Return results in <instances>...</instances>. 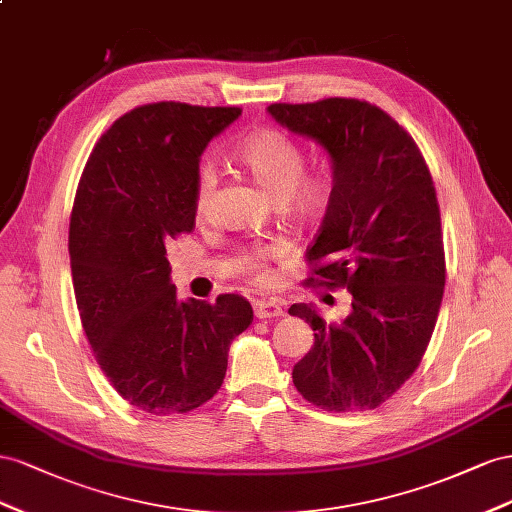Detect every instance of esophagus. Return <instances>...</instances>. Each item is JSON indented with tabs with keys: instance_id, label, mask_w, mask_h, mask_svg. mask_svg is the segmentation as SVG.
I'll return each instance as SVG.
<instances>
[{
	"instance_id": "1",
	"label": "esophagus",
	"mask_w": 512,
	"mask_h": 512,
	"mask_svg": "<svg viewBox=\"0 0 512 512\" xmlns=\"http://www.w3.org/2000/svg\"><path fill=\"white\" fill-rule=\"evenodd\" d=\"M283 315V306L276 300H259L255 302V317L257 319H274Z\"/></svg>"
}]
</instances>
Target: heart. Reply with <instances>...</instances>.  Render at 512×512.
Masks as SVG:
<instances>
[{
    "mask_svg": "<svg viewBox=\"0 0 512 512\" xmlns=\"http://www.w3.org/2000/svg\"><path fill=\"white\" fill-rule=\"evenodd\" d=\"M242 165L253 173V178L264 191L281 201L287 214L300 221H315L326 212L332 197V180L326 173L304 175L306 158L298 145L276 130H264L246 139L240 148ZM216 191V169L210 160L197 167L195 182V212L206 214L212 206ZM283 253L281 246H255L240 255V266L257 283L268 281V261Z\"/></svg>",
    "mask_w": 512,
    "mask_h": 512,
    "instance_id": "b5f03b06",
    "label": "heart"
}]
</instances>
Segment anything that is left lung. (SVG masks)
Returning a JSON list of instances; mask_svg holds the SVG:
<instances>
[{
	"label": "left lung",
	"instance_id": "obj_1",
	"mask_svg": "<svg viewBox=\"0 0 512 512\" xmlns=\"http://www.w3.org/2000/svg\"><path fill=\"white\" fill-rule=\"evenodd\" d=\"M268 113L330 156L332 197L306 251L309 283L352 294V313L339 324H326L311 304H291L315 332L291 371L294 386L321 410H375L418 369L444 296L429 167L410 133L367 100L274 102Z\"/></svg>",
	"mask_w": 512,
	"mask_h": 512
}]
</instances>
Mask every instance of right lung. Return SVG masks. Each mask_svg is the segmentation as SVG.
I'll return each instance as SVG.
<instances>
[{
  "label": "right lung",
  "mask_w": 512,
  "mask_h": 512,
  "mask_svg": "<svg viewBox=\"0 0 512 512\" xmlns=\"http://www.w3.org/2000/svg\"><path fill=\"white\" fill-rule=\"evenodd\" d=\"M240 113L137 107L98 139L81 175L68 231L81 324L109 384L145 414H186L210 401L231 341L253 321L238 294L180 302L167 259V244L195 229L199 156Z\"/></svg>",
  "instance_id": "1"
}]
</instances>
